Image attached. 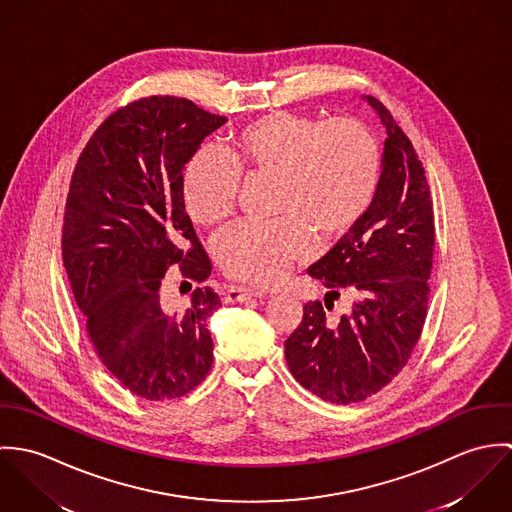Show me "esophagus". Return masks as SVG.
<instances>
[{
    "mask_svg": "<svg viewBox=\"0 0 512 512\" xmlns=\"http://www.w3.org/2000/svg\"><path fill=\"white\" fill-rule=\"evenodd\" d=\"M252 297H264V293L256 292V290H250V288H230L228 292L224 293V301L226 303H236V301H246V299H252Z\"/></svg>",
    "mask_w": 512,
    "mask_h": 512,
    "instance_id": "esophagus-1",
    "label": "esophagus"
}]
</instances>
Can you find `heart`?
<instances>
[{
	"mask_svg": "<svg viewBox=\"0 0 512 512\" xmlns=\"http://www.w3.org/2000/svg\"><path fill=\"white\" fill-rule=\"evenodd\" d=\"M382 169L378 140L357 118L292 112L266 114L240 128L224 155L197 151L183 173V199L199 226H217L234 213L240 175L276 177V222H238L213 242L220 270L266 288L321 240L349 234L370 209Z\"/></svg>",
	"mask_w": 512,
	"mask_h": 512,
	"instance_id": "heart-1",
	"label": "heart"
}]
</instances>
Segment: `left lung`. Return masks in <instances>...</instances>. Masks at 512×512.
<instances>
[{
	"label": "left lung",
	"mask_w": 512,
	"mask_h": 512,
	"mask_svg": "<svg viewBox=\"0 0 512 512\" xmlns=\"http://www.w3.org/2000/svg\"><path fill=\"white\" fill-rule=\"evenodd\" d=\"M368 104L386 128L382 173L370 209L309 276L329 292L307 301L286 341L295 380L331 404H355L382 390L412 357L428 315L436 248L430 185L418 153L388 108ZM349 292L352 311L327 320L324 307Z\"/></svg>",
	"instance_id": "obj_1"
}]
</instances>
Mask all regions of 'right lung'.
<instances>
[{"label":"right lung","mask_w":512,"mask_h":512,"mask_svg":"<svg viewBox=\"0 0 512 512\" xmlns=\"http://www.w3.org/2000/svg\"><path fill=\"white\" fill-rule=\"evenodd\" d=\"M226 122L177 96H147L110 114L74 165L63 217V262L88 341L132 394L181 398L213 366L209 286L187 307L161 301L165 272L203 284L213 266L185 211L183 171ZM187 290V292H189Z\"/></svg>","instance_id":"add662e5"}]
</instances>
